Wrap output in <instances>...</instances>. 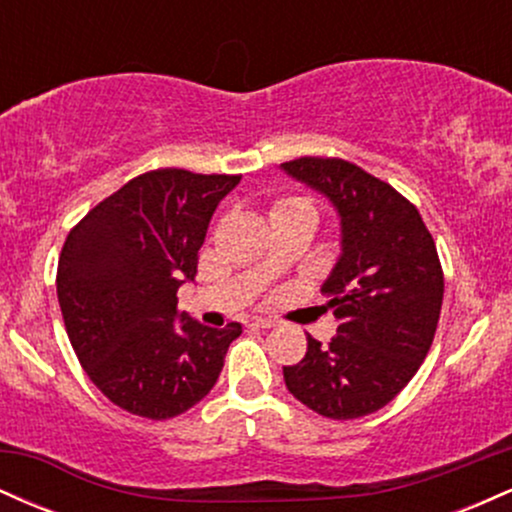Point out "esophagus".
Segmentation results:
<instances>
[{
    "label": "esophagus",
    "instance_id": "esophagus-1",
    "mask_svg": "<svg viewBox=\"0 0 512 512\" xmlns=\"http://www.w3.org/2000/svg\"><path fill=\"white\" fill-rule=\"evenodd\" d=\"M250 327H260V330H272V327H276V322L269 320V317H252Z\"/></svg>",
    "mask_w": 512,
    "mask_h": 512
}]
</instances>
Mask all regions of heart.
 I'll return each mask as SVG.
<instances>
[{"label": "heart", "mask_w": 512, "mask_h": 512, "mask_svg": "<svg viewBox=\"0 0 512 512\" xmlns=\"http://www.w3.org/2000/svg\"><path fill=\"white\" fill-rule=\"evenodd\" d=\"M296 204H308V202H303V199H298V197H291V199H284V202L276 204L274 211L276 209H286V207H296Z\"/></svg>", "instance_id": "obj_1"}]
</instances>
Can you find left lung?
<instances>
[{"mask_svg": "<svg viewBox=\"0 0 512 512\" xmlns=\"http://www.w3.org/2000/svg\"><path fill=\"white\" fill-rule=\"evenodd\" d=\"M339 214L342 255L322 284L339 327L284 366L286 387L327 419H361L390 404L421 368L443 305V267L419 209L344 158L281 163Z\"/></svg>", "mask_w": 512, "mask_h": 512, "instance_id": "left-lung-1", "label": "left lung"}]
</instances>
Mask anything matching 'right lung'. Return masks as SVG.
I'll return each mask as SVG.
<instances>
[{
	"instance_id": "1",
	"label": "right lung",
	"mask_w": 512,
	"mask_h": 512,
	"mask_svg": "<svg viewBox=\"0 0 512 512\" xmlns=\"http://www.w3.org/2000/svg\"><path fill=\"white\" fill-rule=\"evenodd\" d=\"M240 175L158 168L122 185L69 231L57 298L76 358L110 402L144 419H173L219 380L243 327L178 315V289L197 276L211 216Z\"/></svg>"
}]
</instances>
